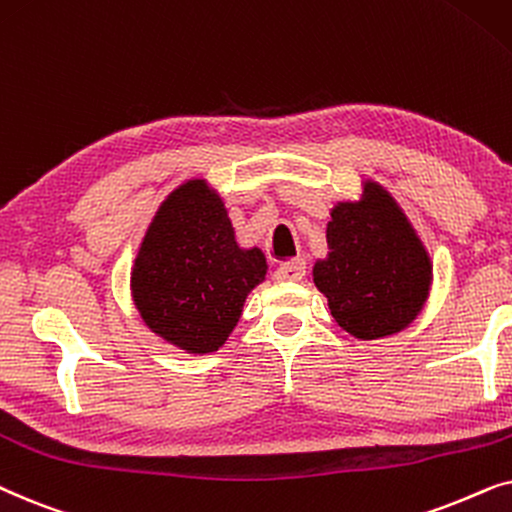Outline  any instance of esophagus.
<instances>
[{
	"mask_svg": "<svg viewBox=\"0 0 512 512\" xmlns=\"http://www.w3.org/2000/svg\"><path fill=\"white\" fill-rule=\"evenodd\" d=\"M304 274H306V262L302 260V257H297V260L283 262L281 267L276 269L274 278L278 283H297V281H302Z\"/></svg>",
	"mask_w": 512,
	"mask_h": 512,
	"instance_id": "obj_1",
	"label": "esophagus"
}]
</instances>
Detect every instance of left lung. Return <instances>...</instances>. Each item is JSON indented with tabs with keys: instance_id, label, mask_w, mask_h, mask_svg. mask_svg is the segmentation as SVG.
Listing matches in <instances>:
<instances>
[{
	"instance_id": "obj_1",
	"label": "left lung",
	"mask_w": 512,
	"mask_h": 512,
	"mask_svg": "<svg viewBox=\"0 0 512 512\" xmlns=\"http://www.w3.org/2000/svg\"><path fill=\"white\" fill-rule=\"evenodd\" d=\"M327 222V257L313 283L332 318L358 339H381L410 327L433 281L431 257L403 208L367 180L358 201H342Z\"/></svg>"
}]
</instances>
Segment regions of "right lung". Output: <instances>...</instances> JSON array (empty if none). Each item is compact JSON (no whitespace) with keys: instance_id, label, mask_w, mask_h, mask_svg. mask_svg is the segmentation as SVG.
Returning a JSON list of instances; mask_svg holds the SVG:
<instances>
[{"instance_id":"1","label":"right lung","mask_w":512,"mask_h":512,"mask_svg":"<svg viewBox=\"0 0 512 512\" xmlns=\"http://www.w3.org/2000/svg\"><path fill=\"white\" fill-rule=\"evenodd\" d=\"M264 276L267 257L236 243L220 194L206 180H187L149 222L131 295L154 335L187 353H213L234 332L245 297Z\"/></svg>"}]
</instances>
